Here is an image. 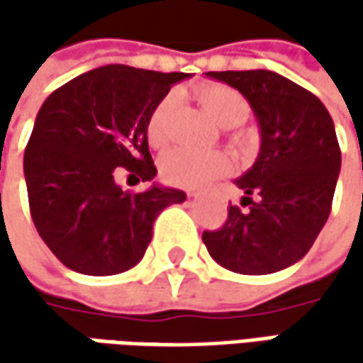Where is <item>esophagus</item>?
Masks as SVG:
<instances>
[{
    "instance_id": "34e87169",
    "label": "esophagus",
    "mask_w": 363,
    "mask_h": 363,
    "mask_svg": "<svg viewBox=\"0 0 363 363\" xmlns=\"http://www.w3.org/2000/svg\"><path fill=\"white\" fill-rule=\"evenodd\" d=\"M188 196L189 198H196V191H188Z\"/></svg>"
}]
</instances>
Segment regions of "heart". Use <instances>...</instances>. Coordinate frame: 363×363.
<instances>
[{"label": "heart", "instance_id": "1", "mask_svg": "<svg viewBox=\"0 0 363 363\" xmlns=\"http://www.w3.org/2000/svg\"><path fill=\"white\" fill-rule=\"evenodd\" d=\"M198 101L212 121L232 129L246 121L250 106L240 92L226 84H203L198 91ZM175 105V94H165L147 117V139L153 147H161L167 139V119ZM228 169V160L220 151H191V149H172L160 161L161 177L179 188H200L216 179Z\"/></svg>", "mask_w": 363, "mask_h": 363}]
</instances>
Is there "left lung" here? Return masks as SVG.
Returning <instances> with one entry per match:
<instances>
[{"mask_svg":"<svg viewBox=\"0 0 363 363\" xmlns=\"http://www.w3.org/2000/svg\"><path fill=\"white\" fill-rule=\"evenodd\" d=\"M244 94L260 127V153L236 179L242 210L206 230L210 257L240 274H271L309 252L328 222L342 167L333 121L313 92L271 70L206 72Z\"/></svg>","mask_w":363,"mask_h":363,"instance_id":"1","label":"left lung"}]
</instances>
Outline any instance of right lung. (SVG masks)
Here are the masks:
<instances>
[{"instance_id": "right-lung-1", "label": "right lung", "mask_w": 363, "mask_h": 363, "mask_svg": "<svg viewBox=\"0 0 363 363\" xmlns=\"http://www.w3.org/2000/svg\"><path fill=\"white\" fill-rule=\"evenodd\" d=\"M184 78L108 64L62 84L38 111L23 153L28 202L35 230L64 267L92 277L129 271L161 210L186 200L182 189L125 191L115 182L121 172L155 177L147 117Z\"/></svg>"}]
</instances>
